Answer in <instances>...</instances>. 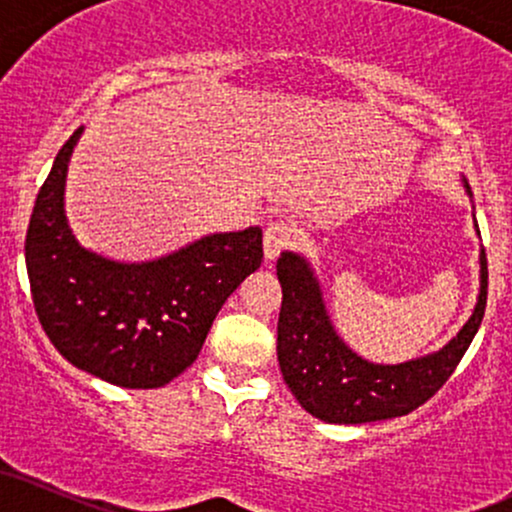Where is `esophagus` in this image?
<instances>
[{"mask_svg":"<svg viewBox=\"0 0 512 512\" xmlns=\"http://www.w3.org/2000/svg\"><path fill=\"white\" fill-rule=\"evenodd\" d=\"M264 260H276L279 252L293 243V228L286 221H272L264 228Z\"/></svg>","mask_w":512,"mask_h":512,"instance_id":"1","label":"esophagus"}]
</instances>
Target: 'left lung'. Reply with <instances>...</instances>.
I'll list each match as a JSON object with an SVG mask.
<instances>
[{
  "instance_id": "obj_1",
  "label": "left lung",
  "mask_w": 512,
  "mask_h": 512,
  "mask_svg": "<svg viewBox=\"0 0 512 512\" xmlns=\"http://www.w3.org/2000/svg\"><path fill=\"white\" fill-rule=\"evenodd\" d=\"M464 192L472 199L467 180ZM474 216V214H472ZM477 228V219H474ZM281 313L276 356L298 404L327 424H368L404 416L431 399L462 361L486 308V252H479V296L462 330L443 349L404 363H373L339 337L327 313L313 264L284 250L276 260Z\"/></svg>"
}]
</instances>
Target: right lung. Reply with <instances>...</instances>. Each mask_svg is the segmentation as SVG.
<instances>
[{
	"mask_svg": "<svg viewBox=\"0 0 512 512\" xmlns=\"http://www.w3.org/2000/svg\"><path fill=\"white\" fill-rule=\"evenodd\" d=\"M69 137L28 223L26 269L40 325L72 366L129 390L163 387L195 363L211 322L262 264V228L209 233L156 260L84 248L64 211Z\"/></svg>",
	"mask_w": 512,
	"mask_h": 512,
	"instance_id": "add662e5",
	"label": "right lung"
}]
</instances>
